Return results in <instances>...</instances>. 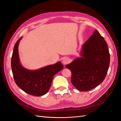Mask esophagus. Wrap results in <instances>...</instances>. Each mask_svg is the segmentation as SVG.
Wrapping results in <instances>:
<instances>
[{"mask_svg": "<svg viewBox=\"0 0 121 121\" xmlns=\"http://www.w3.org/2000/svg\"><path fill=\"white\" fill-rule=\"evenodd\" d=\"M69 58H67V57H66V58H64L63 60V63L64 64H67L68 63H69Z\"/></svg>", "mask_w": 121, "mask_h": 121, "instance_id": "1", "label": "esophagus"}]
</instances>
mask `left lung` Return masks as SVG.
Masks as SVG:
<instances>
[{
    "instance_id": "obj_1",
    "label": "left lung",
    "mask_w": 121,
    "mask_h": 121,
    "mask_svg": "<svg viewBox=\"0 0 121 121\" xmlns=\"http://www.w3.org/2000/svg\"><path fill=\"white\" fill-rule=\"evenodd\" d=\"M82 57L66 67L72 72L71 82L79 91L93 89L102 82L107 73L110 54L107 43L98 30L86 41L81 52Z\"/></svg>"
}]
</instances>
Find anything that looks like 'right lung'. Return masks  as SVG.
Masks as SVG:
<instances>
[{
	"mask_svg": "<svg viewBox=\"0 0 121 121\" xmlns=\"http://www.w3.org/2000/svg\"><path fill=\"white\" fill-rule=\"evenodd\" d=\"M22 37L16 43L11 59V67L17 86L26 93L35 96L46 94L52 83L53 76L63 69L60 62L36 71H29L20 64L18 45Z\"/></svg>",
	"mask_w": 121,
	"mask_h": 121,
	"instance_id": "1",
	"label": "right lung"
}]
</instances>
